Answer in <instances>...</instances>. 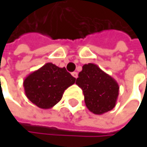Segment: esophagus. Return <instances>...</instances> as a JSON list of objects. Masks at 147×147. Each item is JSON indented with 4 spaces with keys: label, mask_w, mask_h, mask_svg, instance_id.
I'll return each mask as SVG.
<instances>
[{
    "label": "esophagus",
    "mask_w": 147,
    "mask_h": 147,
    "mask_svg": "<svg viewBox=\"0 0 147 147\" xmlns=\"http://www.w3.org/2000/svg\"><path fill=\"white\" fill-rule=\"evenodd\" d=\"M72 76H73L76 79V78L78 77V73H77V72H76V71H74V72H72Z\"/></svg>",
    "instance_id": "1"
}]
</instances>
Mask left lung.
Masks as SVG:
<instances>
[{
	"mask_svg": "<svg viewBox=\"0 0 147 147\" xmlns=\"http://www.w3.org/2000/svg\"><path fill=\"white\" fill-rule=\"evenodd\" d=\"M76 84L82 89L86 106L94 114L101 115L115 107L118 83L98 65L92 63L84 65Z\"/></svg>",
	"mask_w": 147,
	"mask_h": 147,
	"instance_id": "left-lung-1",
	"label": "left lung"
}]
</instances>
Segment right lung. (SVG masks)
Masks as SVG:
<instances>
[{
	"mask_svg": "<svg viewBox=\"0 0 147 147\" xmlns=\"http://www.w3.org/2000/svg\"><path fill=\"white\" fill-rule=\"evenodd\" d=\"M76 78L66 69L47 63L28 75L24 81L27 98L42 109H50L62 99L66 88L73 85Z\"/></svg>",
	"mask_w": 147,
	"mask_h": 147,
	"instance_id": "obj_1",
	"label": "right lung"
}]
</instances>
